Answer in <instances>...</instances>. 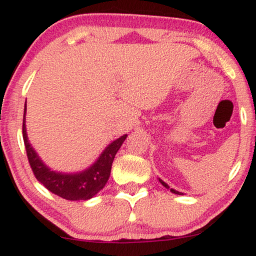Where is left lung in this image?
<instances>
[{
    "label": "left lung",
    "mask_w": 256,
    "mask_h": 256,
    "mask_svg": "<svg viewBox=\"0 0 256 256\" xmlns=\"http://www.w3.org/2000/svg\"><path fill=\"white\" fill-rule=\"evenodd\" d=\"M158 180H160V183L162 184L164 186L167 188V189H170V186H168V185H167V184L165 183V182H164V180H161L160 178H158ZM170 190H171V192H172L173 194H177V195H183V192H177V190H174V189H170Z\"/></svg>",
    "instance_id": "1"
}]
</instances>
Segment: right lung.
I'll return each mask as SVG.
<instances>
[{"label":"right lung","mask_w":256,"mask_h":256,"mask_svg":"<svg viewBox=\"0 0 256 256\" xmlns=\"http://www.w3.org/2000/svg\"><path fill=\"white\" fill-rule=\"evenodd\" d=\"M25 116L26 104L24 119H22V138H24L26 154H28L32 172L40 184H43L49 192L70 201H79V200L85 201V200L94 198L100 190L104 189L110 178L112 164H113L116 154L124 143L128 134L113 140L89 168L77 173L55 172L44 165L43 161L40 160V158L28 142V134H26Z\"/></svg>","instance_id":"add662e5"}]
</instances>
